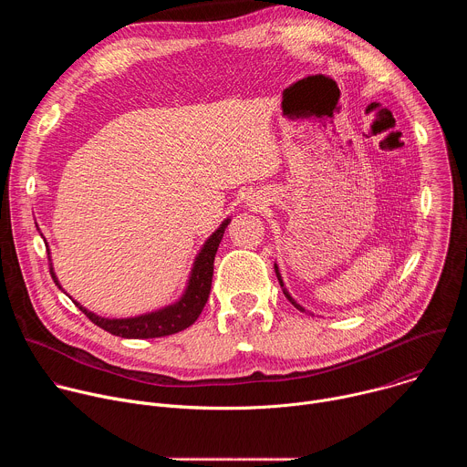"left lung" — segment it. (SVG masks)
I'll return each mask as SVG.
<instances>
[{
	"label": "left lung",
	"mask_w": 467,
	"mask_h": 467,
	"mask_svg": "<svg viewBox=\"0 0 467 467\" xmlns=\"http://www.w3.org/2000/svg\"><path fill=\"white\" fill-rule=\"evenodd\" d=\"M274 268H275V275H277V279H279V285H281V288H283V294L286 296V299H288V301H290V303H292V305H294L297 310H301V312H306V310H305V308H303V306H301V305H299V303H297V301H296V299L290 296V292L286 290V286H285V283H283V277H281V272H279V265L275 264ZM308 314H310V316H314L312 312H308Z\"/></svg>",
	"instance_id": "obj_1"
}]
</instances>
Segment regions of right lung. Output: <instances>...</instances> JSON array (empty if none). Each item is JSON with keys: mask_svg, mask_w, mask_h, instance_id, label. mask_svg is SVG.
I'll return each instance as SVG.
<instances>
[{"mask_svg": "<svg viewBox=\"0 0 467 467\" xmlns=\"http://www.w3.org/2000/svg\"><path fill=\"white\" fill-rule=\"evenodd\" d=\"M229 223H231V218L223 220L222 225L205 240L203 247L199 249V253L195 254L193 264H192L186 288L175 303L166 305L153 312L132 316V317H103V316L90 312L81 303H78V301H74V303L83 310V314H87V317L92 323L105 328L107 332H110V335L121 337V338H135V340L137 338L139 340L140 338L142 340L144 338H161V337L175 335V332H179V330H184L199 317V314H202V310L209 299L211 286H213V274H214V256H216V251L220 247V242H222L223 233ZM49 272H51L55 285L62 290L58 279L55 275L53 264H49Z\"/></svg>", "mask_w": 467, "mask_h": 467, "instance_id": "add662e5", "label": "right lung"}]
</instances>
